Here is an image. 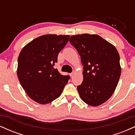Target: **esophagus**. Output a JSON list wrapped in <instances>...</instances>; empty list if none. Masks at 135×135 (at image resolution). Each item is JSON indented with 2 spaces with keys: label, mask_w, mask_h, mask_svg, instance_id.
Wrapping results in <instances>:
<instances>
[{
  "label": "esophagus",
  "mask_w": 135,
  "mask_h": 135,
  "mask_svg": "<svg viewBox=\"0 0 135 135\" xmlns=\"http://www.w3.org/2000/svg\"><path fill=\"white\" fill-rule=\"evenodd\" d=\"M74 74H75V72H73L71 73V74H70L71 77H73V76H74Z\"/></svg>",
  "instance_id": "obj_1"
}]
</instances>
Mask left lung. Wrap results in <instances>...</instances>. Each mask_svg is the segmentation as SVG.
<instances>
[{
    "instance_id": "1",
    "label": "left lung",
    "mask_w": 135,
    "mask_h": 135,
    "mask_svg": "<svg viewBox=\"0 0 135 135\" xmlns=\"http://www.w3.org/2000/svg\"><path fill=\"white\" fill-rule=\"evenodd\" d=\"M70 42L80 56L83 81L77 91L83 102L97 107L114 93L120 78V57L116 48L94 34L73 35Z\"/></svg>"
}]
</instances>
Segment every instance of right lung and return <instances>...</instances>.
Here are the masks:
<instances>
[{
  "label": "right lung",
  "instance_id": "add662e5",
  "mask_svg": "<svg viewBox=\"0 0 135 135\" xmlns=\"http://www.w3.org/2000/svg\"><path fill=\"white\" fill-rule=\"evenodd\" d=\"M69 35L47 34L35 38L23 48L18 59L17 75L27 95L40 104H47L61 95L69 81L55 63Z\"/></svg>",
  "mask_w": 135,
  "mask_h": 135
}]
</instances>
